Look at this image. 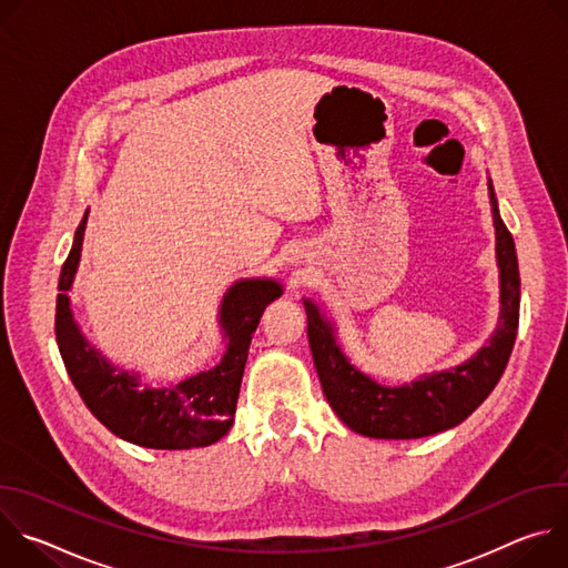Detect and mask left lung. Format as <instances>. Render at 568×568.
<instances>
[{"label":"left lung","instance_id":"left-lung-1","mask_svg":"<svg viewBox=\"0 0 568 568\" xmlns=\"http://www.w3.org/2000/svg\"><path fill=\"white\" fill-rule=\"evenodd\" d=\"M488 191L497 231L501 314L488 346H483L465 364L423 375L404 386L377 384L348 362L335 339L333 323L323 318L310 298H303L307 339L321 388L333 412L353 432L368 438L409 440L452 429L471 416L501 379L519 326V265L515 240L499 215L493 180H488Z\"/></svg>","mask_w":568,"mask_h":568}]
</instances>
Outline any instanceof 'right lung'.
<instances>
[{"label":"right lung","mask_w":568,"mask_h":568,"mask_svg":"<svg viewBox=\"0 0 568 568\" xmlns=\"http://www.w3.org/2000/svg\"><path fill=\"white\" fill-rule=\"evenodd\" d=\"M90 209L80 220L71 252L62 265L55 301V342L64 368L88 409L119 438L150 449H191L217 443L233 425L242 373L252 335L265 307L283 294L272 278L233 283L220 305V328L226 353L220 364L173 386H141L136 373L112 366L73 321L67 292L71 290Z\"/></svg>","instance_id":"obj_1"}]
</instances>
